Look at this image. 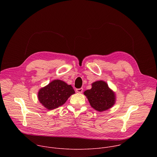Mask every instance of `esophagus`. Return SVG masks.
<instances>
[{
  "label": "esophagus",
  "mask_w": 157,
  "mask_h": 157,
  "mask_svg": "<svg viewBox=\"0 0 157 157\" xmlns=\"http://www.w3.org/2000/svg\"><path fill=\"white\" fill-rule=\"evenodd\" d=\"M76 92L78 93H81L83 91V89L82 88H79V89H76Z\"/></svg>",
  "instance_id": "34e87169"
}]
</instances>
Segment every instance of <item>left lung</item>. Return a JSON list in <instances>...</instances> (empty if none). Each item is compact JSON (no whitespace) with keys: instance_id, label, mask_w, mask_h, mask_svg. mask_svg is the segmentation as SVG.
I'll list each match as a JSON object with an SVG mask.
<instances>
[{"instance_id":"obj_1","label":"left lung","mask_w":157,"mask_h":157,"mask_svg":"<svg viewBox=\"0 0 157 157\" xmlns=\"http://www.w3.org/2000/svg\"><path fill=\"white\" fill-rule=\"evenodd\" d=\"M92 87L84 92L91 106L99 112H103L113 107L116 101L115 93L104 81L92 83Z\"/></svg>"}]
</instances>
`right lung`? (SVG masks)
Returning a JSON list of instances; mask_svg holds the SVG:
<instances>
[{
	"label": "right lung",
	"instance_id": "1",
	"mask_svg": "<svg viewBox=\"0 0 157 157\" xmlns=\"http://www.w3.org/2000/svg\"><path fill=\"white\" fill-rule=\"evenodd\" d=\"M75 93L71 85L59 79H55L40 89L38 99L43 106L53 110L63 105Z\"/></svg>",
	"mask_w": 157,
	"mask_h": 157
}]
</instances>
